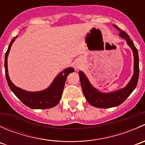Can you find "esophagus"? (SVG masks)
Instances as JSON below:
<instances>
[{
  "instance_id": "34e87169",
  "label": "esophagus",
  "mask_w": 145,
  "mask_h": 145,
  "mask_svg": "<svg viewBox=\"0 0 145 145\" xmlns=\"http://www.w3.org/2000/svg\"><path fill=\"white\" fill-rule=\"evenodd\" d=\"M80 69V66L79 64H76V67H75V69L76 70V71H78V69Z\"/></svg>"
}]
</instances>
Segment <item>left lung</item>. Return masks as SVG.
<instances>
[{"mask_svg":"<svg viewBox=\"0 0 145 145\" xmlns=\"http://www.w3.org/2000/svg\"><path fill=\"white\" fill-rule=\"evenodd\" d=\"M114 27L120 31L119 36L126 40L128 45L133 50L134 57V73L131 81L125 88L112 93H105L95 88L84 73L79 71L78 74L80 81L85 97L90 105L97 108L114 107L122 104L135 90L139 78V57L137 48H135L132 40L130 39L129 36L125 31L121 30L116 25H114Z\"/></svg>","mask_w":145,"mask_h":145,"instance_id":"1","label":"left lung"}]
</instances>
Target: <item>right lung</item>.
Instances as JSON below:
<instances>
[{"instance_id": "add662e5", "label": "right lung", "mask_w": 145, "mask_h": 145, "mask_svg": "<svg viewBox=\"0 0 145 145\" xmlns=\"http://www.w3.org/2000/svg\"><path fill=\"white\" fill-rule=\"evenodd\" d=\"M17 37V36H15L11 40L5 56V77H6L7 82H8L10 90L22 101L23 104H24L26 106H29L31 109H50V108L56 106L59 103L62 97V92H63L67 76L70 73L74 72V69L72 67L65 69L57 76L56 78L52 81V84L48 88L42 91L29 92L17 87L10 79L8 70V54H9L12 45L15 40V38Z\"/></svg>"}]
</instances>
